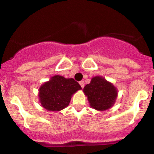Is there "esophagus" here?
I'll list each match as a JSON object with an SVG mask.
<instances>
[{"label": "esophagus", "mask_w": 154, "mask_h": 154, "mask_svg": "<svg viewBox=\"0 0 154 154\" xmlns=\"http://www.w3.org/2000/svg\"><path fill=\"white\" fill-rule=\"evenodd\" d=\"M79 85H81V87H82V88H84V86H85V82H84V81H80V82H79Z\"/></svg>", "instance_id": "obj_1"}]
</instances>
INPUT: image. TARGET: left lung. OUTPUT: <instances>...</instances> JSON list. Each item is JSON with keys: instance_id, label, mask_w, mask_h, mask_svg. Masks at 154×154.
I'll return each instance as SVG.
<instances>
[{"instance_id": "left-lung-1", "label": "left lung", "mask_w": 154, "mask_h": 154, "mask_svg": "<svg viewBox=\"0 0 154 154\" xmlns=\"http://www.w3.org/2000/svg\"><path fill=\"white\" fill-rule=\"evenodd\" d=\"M83 91L88 96L91 106L99 111L112 106L117 95L116 88L101 77H93L91 83L85 86Z\"/></svg>"}]
</instances>
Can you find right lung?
Here are the masks:
<instances>
[{
	"instance_id": "add662e5",
	"label": "right lung",
	"mask_w": 154,
	"mask_h": 154,
	"mask_svg": "<svg viewBox=\"0 0 154 154\" xmlns=\"http://www.w3.org/2000/svg\"><path fill=\"white\" fill-rule=\"evenodd\" d=\"M80 89H82L81 86L74 79H66L59 75L54 76L39 90L40 101L47 110L60 111L68 106L72 95Z\"/></svg>"
}]
</instances>
